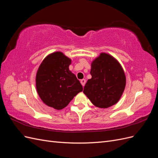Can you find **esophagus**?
Segmentation results:
<instances>
[{"instance_id": "esophagus-1", "label": "esophagus", "mask_w": 158, "mask_h": 158, "mask_svg": "<svg viewBox=\"0 0 158 158\" xmlns=\"http://www.w3.org/2000/svg\"><path fill=\"white\" fill-rule=\"evenodd\" d=\"M80 82H81V84H82V86L84 87V85H85V82H86V80H85V79H82V80H80Z\"/></svg>"}]
</instances>
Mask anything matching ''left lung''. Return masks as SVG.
<instances>
[{
  "mask_svg": "<svg viewBox=\"0 0 158 158\" xmlns=\"http://www.w3.org/2000/svg\"><path fill=\"white\" fill-rule=\"evenodd\" d=\"M92 78L83 92L95 106L108 108L116 104L125 90L126 76L120 63L109 54L102 52L91 64Z\"/></svg>",
  "mask_w": 158,
  "mask_h": 158,
  "instance_id": "8db88e82",
  "label": "left lung"
}]
</instances>
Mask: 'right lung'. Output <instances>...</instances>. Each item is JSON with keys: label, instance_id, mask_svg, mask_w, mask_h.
Returning a JSON list of instances; mask_svg holds the SVG:
<instances>
[{"label": "right lung", "instance_id": "add662e5", "mask_svg": "<svg viewBox=\"0 0 158 158\" xmlns=\"http://www.w3.org/2000/svg\"><path fill=\"white\" fill-rule=\"evenodd\" d=\"M71 60L57 51L47 56L37 72L35 82L38 95L47 106L60 110L69 105L83 88L69 70Z\"/></svg>", "mask_w": 158, "mask_h": 158}]
</instances>
